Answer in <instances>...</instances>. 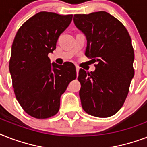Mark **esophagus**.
Masks as SVG:
<instances>
[{
    "mask_svg": "<svg viewBox=\"0 0 147 147\" xmlns=\"http://www.w3.org/2000/svg\"><path fill=\"white\" fill-rule=\"evenodd\" d=\"M78 71H79V68L78 66H76V72H77V76H78Z\"/></svg>",
    "mask_w": 147,
    "mask_h": 147,
    "instance_id": "1",
    "label": "esophagus"
}]
</instances>
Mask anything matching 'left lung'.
<instances>
[{"label": "left lung", "instance_id": "left-lung-1", "mask_svg": "<svg viewBox=\"0 0 147 147\" xmlns=\"http://www.w3.org/2000/svg\"><path fill=\"white\" fill-rule=\"evenodd\" d=\"M73 20L86 37L85 55L97 62L94 71L78 72L82 106L90 115L108 117L123 106L134 76L131 39L122 23L105 11L76 14Z\"/></svg>", "mask_w": 147, "mask_h": 147}]
</instances>
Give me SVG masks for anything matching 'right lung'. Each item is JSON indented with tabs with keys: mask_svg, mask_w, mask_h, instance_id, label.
<instances>
[{
	"mask_svg": "<svg viewBox=\"0 0 147 147\" xmlns=\"http://www.w3.org/2000/svg\"><path fill=\"white\" fill-rule=\"evenodd\" d=\"M72 16L37 13L20 27L13 42L9 70L16 98L25 112L36 118L57 114L60 97L76 78L73 63L51 64L48 57Z\"/></svg>",
	"mask_w": 147,
	"mask_h": 147,
	"instance_id": "right-lung-1",
	"label": "right lung"
}]
</instances>
